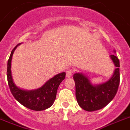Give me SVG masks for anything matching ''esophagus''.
I'll return each mask as SVG.
<instances>
[{
	"instance_id": "esophagus-1",
	"label": "esophagus",
	"mask_w": 130,
	"mask_h": 130,
	"mask_svg": "<svg viewBox=\"0 0 130 130\" xmlns=\"http://www.w3.org/2000/svg\"><path fill=\"white\" fill-rule=\"evenodd\" d=\"M73 73V71L71 69H68L66 71V77H72Z\"/></svg>"
}]
</instances>
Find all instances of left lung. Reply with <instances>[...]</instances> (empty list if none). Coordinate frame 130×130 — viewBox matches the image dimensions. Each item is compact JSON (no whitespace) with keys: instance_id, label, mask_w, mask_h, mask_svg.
Instances as JSON below:
<instances>
[{"instance_id":"1","label":"left lung","mask_w":130,"mask_h":130,"mask_svg":"<svg viewBox=\"0 0 130 130\" xmlns=\"http://www.w3.org/2000/svg\"><path fill=\"white\" fill-rule=\"evenodd\" d=\"M114 52L116 51H114ZM110 58L116 69L112 77L107 82L94 85L82 73H75L73 79L75 82V95L80 107L87 111L99 110L108 104L113 99L120 85V61L116 56L111 55Z\"/></svg>"}]
</instances>
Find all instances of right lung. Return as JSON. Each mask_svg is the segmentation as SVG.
<instances>
[{"instance_id":"right-lung-1","label":"right lung","mask_w":130,"mask_h":130,"mask_svg":"<svg viewBox=\"0 0 130 130\" xmlns=\"http://www.w3.org/2000/svg\"><path fill=\"white\" fill-rule=\"evenodd\" d=\"M18 44L12 49L7 63V80L12 95L21 104L28 109L35 111H42L50 107L53 104L56 98L57 91L60 83L65 77V73L56 75L47 81L39 89L26 91L16 86L11 74V61L13 53Z\"/></svg>"}]
</instances>
